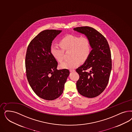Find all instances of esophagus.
<instances>
[{
    "mask_svg": "<svg viewBox=\"0 0 132 132\" xmlns=\"http://www.w3.org/2000/svg\"><path fill=\"white\" fill-rule=\"evenodd\" d=\"M70 72H75V70L74 69H70Z\"/></svg>",
    "mask_w": 132,
    "mask_h": 132,
    "instance_id": "obj_1",
    "label": "esophagus"
}]
</instances>
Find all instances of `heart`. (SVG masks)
Wrapping results in <instances>:
<instances>
[{
	"mask_svg": "<svg viewBox=\"0 0 132 132\" xmlns=\"http://www.w3.org/2000/svg\"><path fill=\"white\" fill-rule=\"evenodd\" d=\"M59 43L60 46L55 44L51 46L50 52L55 60L61 62L63 58L64 51H70L71 59L60 64L62 68H74L80 64V61H86L91 54V42L86 36L69 35L63 37Z\"/></svg>",
	"mask_w": 132,
	"mask_h": 132,
	"instance_id": "1",
	"label": "heart"
}]
</instances>
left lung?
<instances>
[{
    "mask_svg": "<svg viewBox=\"0 0 132 132\" xmlns=\"http://www.w3.org/2000/svg\"><path fill=\"white\" fill-rule=\"evenodd\" d=\"M73 30L89 38L92 49L89 58L76 69L79 76L77 91L87 97H95L103 92L109 82L112 69L109 44L104 36L93 28L79 27Z\"/></svg>",
    "mask_w": 132,
    "mask_h": 132,
    "instance_id": "left-lung-1",
    "label": "left lung"
}]
</instances>
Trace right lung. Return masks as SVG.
Listing matches in <instances>:
<instances>
[{"label": "right lung", "mask_w": 132, "mask_h": 132, "mask_svg": "<svg viewBox=\"0 0 132 132\" xmlns=\"http://www.w3.org/2000/svg\"><path fill=\"white\" fill-rule=\"evenodd\" d=\"M61 32L42 31L30 42L27 50L25 67L28 81L36 95L45 100H54L61 96L70 74L68 69L57 70V62L50 52L52 41Z\"/></svg>", "instance_id": "right-lung-1"}]
</instances>
